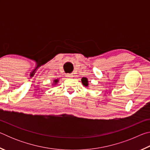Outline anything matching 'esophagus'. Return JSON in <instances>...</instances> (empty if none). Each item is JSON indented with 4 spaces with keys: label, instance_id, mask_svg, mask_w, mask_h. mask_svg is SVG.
Segmentation results:
<instances>
[{
    "label": "esophagus",
    "instance_id": "esophagus-1",
    "mask_svg": "<svg viewBox=\"0 0 150 150\" xmlns=\"http://www.w3.org/2000/svg\"><path fill=\"white\" fill-rule=\"evenodd\" d=\"M66 77H72V75H71V74H66Z\"/></svg>",
    "mask_w": 150,
    "mask_h": 150
}]
</instances>
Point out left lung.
Listing matches in <instances>:
<instances>
[{"label": "left lung", "mask_w": 150, "mask_h": 150, "mask_svg": "<svg viewBox=\"0 0 150 150\" xmlns=\"http://www.w3.org/2000/svg\"><path fill=\"white\" fill-rule=\"evenodd\" d=\"M81 82H82L83 85L85 86V87H88V79L85 77H83L82 79H81Z\"/></svg>", "instance_id": "left-lung-1"}]
</instances>
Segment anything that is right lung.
Returning a JSON list of instances; mask_svg holds the SVG:
<instances>
[{"label": "right lung", "mask_w": 150, "mask_h": 150, "mask_svg": "<svg viewBox=\"0 0 150 150\" xmlns=\"http://www.w3.org/2000/svg\"><path fill=\"white\" fill-rule=\"evenodd\" d=\"M54 84H56V83L58 82V79H56V80H54Z\"/></svg>", "instance_id": "right-lung-1"}]
</instances>
